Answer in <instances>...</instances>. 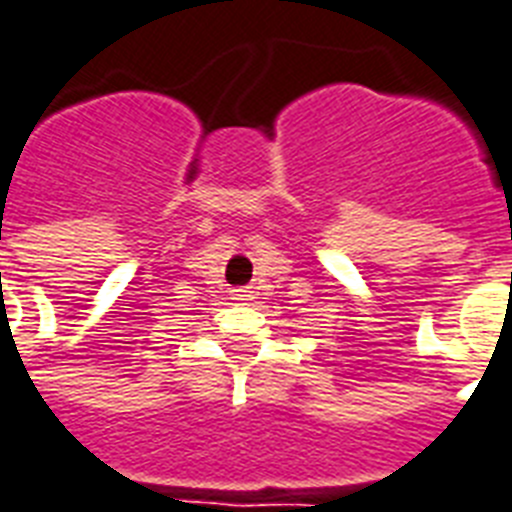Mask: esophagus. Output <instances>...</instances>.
<instances>
[{
  "label": "esophagus",
  "mask_w": 512,
  "mask_h": 512,
  "mask_svg": "<svg viewBox=\"0 0 512 512\" xmlns=\"http://www.w3.org/2000/svg\"><path fill=\"white\" fill-rule=\"evenodd\" d=\"M233 300H236V303H252V300H255V292H252V287L233 289Z\"/></svg>",
  "instance_id": "1"
}]
</instances>
